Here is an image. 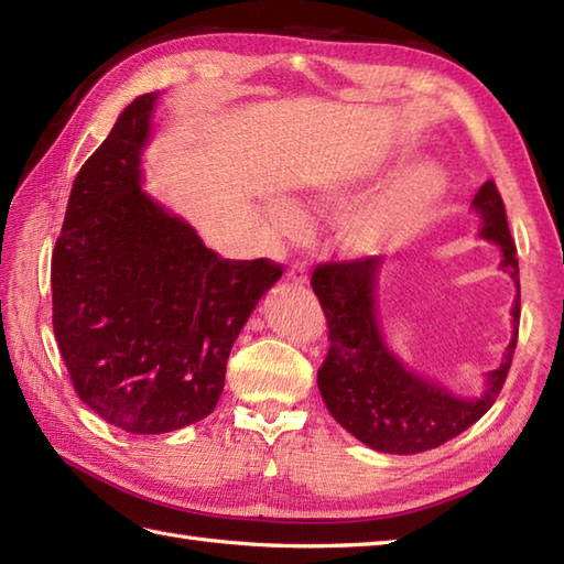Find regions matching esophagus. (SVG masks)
<instances>
[{
	"mask_svg": "<svg viewBox=\"0 0 564 564\" xmlns=\"http://www.w3.org/2000/svg\"><path fill=\"white\" fill-rule=\"evenodd\" d=\"M289 279L293 281V283H307V269L303 267L301 261H295V263H291V269H289Z\"/></svg>",
	"mask_w": 564,
	"mask_h": 564,
	"instance_id": "1",
	"label": "esophagus"
}]
</instances>
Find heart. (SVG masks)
<instances>
[{"mask_svg":"<svg viewBox=\"0 0 564 564\" xmlns=\"http://www.w3.org/2000/svg\"><path fill=\"white\" fill-rule=\"evenodd\" d=\"M446 191V178L436 166H419L394 186L388 196L346 215L339 227L341 247L356 257L378 254L394 239L406 235L424 215L436 206ZM349 200V191L341 184H329L317 194L319 206L337 208ZM273 227L281 232H295L303 225V213L289 200H269L267 206Z\"/></svg>","mask_w":564,"mask_h":564,"instance_id":"b5f03b06","label":"heart"}]
</instances>
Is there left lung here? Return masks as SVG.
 <instances>
[{
    "mask_svg": "<svg viewBox=\"0 0 564 564\" xmlns=\"http://www.w3.org/2000/svg\"><path fill=\"white\" fill-rule=\"evenodd\" d=\"M473 208L482 215V237L501 247V269L519 285V259L505 200L495 182L477 191ZM380 257L319 263L313 291L327 317L329 351L317 370V386L332 416L366 446L382 453H424L470 429L505 388L519 339L521 291L513 303V339L507 358L487 378L482 398H455L406 370L382 341L376 313Z\"/></svg>",
    "mask_w": 564,
    "mask_h": 564,
    "instance_id": "1",
    "label": "left lung"
}]
</instances>
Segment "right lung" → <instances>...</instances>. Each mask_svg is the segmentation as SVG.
Instances as JSON below:
<instances>
[{"label": "right lung", "instance_id": "1", "mask_svg": "<svg viewBox=\"0 0 564 564\" xmlns=\"http://www.w3.org/2000/svg\"><path fill=\"white\" fill-rule=\"evenodd\" d=\"M158 94L118 116L84 162L53 249V329L79 400L128 434H166L208 416L227 356L271 259H223L140 188Z\"/></svg>", "mask_w": 564, "mask_h": 564}]
</instances>
